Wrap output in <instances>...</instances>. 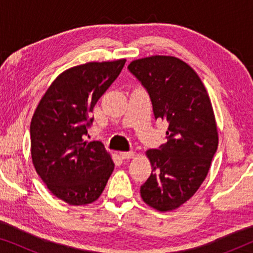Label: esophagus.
<instances>
[{"label": "esophagus", "mask_w": 253, "mask_h": 253, "mask_svg": "<svg viewBox=\"0 0 253 253\" xmlns=\"http://www.w3.org/2000/svg\"><path fill=\"white\" fill-rule=\"evenodd\" d=\"M120 155H121V158H122V159H132L134 155H136V152H133V151L121 152Z\"/></svg>", "instance_id": "obj_1"}]
</instances>
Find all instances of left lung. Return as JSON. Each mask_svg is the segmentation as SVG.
I'll use <instances>...</instances> for the list:
<instances>
[{"label": "left lung", "mask_w": 253, "mask_h": 253, "mask_svg": "<svg viewBox=\"0 0 253 253\" xmlns=\"http://www.w3.org/2000/svg\"><path fill=\"white\" fill-rule=\"evenodd\" d=\"M150 94L155 119L169 123L167 143L145 152L152 172L140 196L169 212L188 202L205 181L219 144L212 103L202 79L181 58L153 55L129 64Z\"/></svg>", "instance_id": "left-lung-1"}]
</instances>
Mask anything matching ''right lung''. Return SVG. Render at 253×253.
<instances>
[{
	"label": "right lung",
	"instance_id": "right-lung-1",
	"mask_svg": "<svg viewBox=\"0 0 253 253\" xmlns=\"http://www.w3.org/2000/svg\"><path fill=\"white\" fill-rule=\"evenodd\" d=\"M126 58L87 62L54 79L31 121V157L48 190L69 205L81 206L101 196L114 170L109 152L88 141V115L126 64Z\"/></svg>",
	"mask_w": 253,
	"mask_h": 253
}]
</instances>
